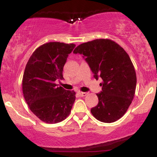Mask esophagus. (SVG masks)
Segmentation results:
<instances>
[{
  "label": "esophagus",
  "instance_id": "obj_1",
  "mask_svg": "<svg viewBox=\"0 0 157 157\" xmlns=\"http://www.w3.org/2000/svg\"><path fill=\"white\" fill-rule=\"evenodd\" d=\"M77 94H78L79 96H86L87 95V93H86V92H82V91H78L77 92Z\"/></svg>",
  "mask_w": 157,
  "mask_h": 157
}]
</instances>
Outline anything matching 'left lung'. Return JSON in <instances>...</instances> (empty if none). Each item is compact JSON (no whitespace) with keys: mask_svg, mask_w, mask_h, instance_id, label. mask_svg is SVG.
Here are the masks:
<instances>
[{"mask_svg":"<svg viewBox=\"0 0 157 157\" xmlns=\"http://www.w3.org/2000/svg\"><path fill=\"white\" fill-rule=\"evenodd\" d=\"M74 53L82 54L94 78L102 79L92 115L104 123L117 121L125 114L136 91V71L129 56L116 42L103 38L80 44Z\"/></svg>","mask_w":157,"mask_h":157,"instance_id":"left-lung-1","label":"left lung"}]
</instances>
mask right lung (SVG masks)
<instances>
[{
  "label": "right lung",
  "mask_w": 157,
  "mask_h": 157,
  "mask_svg": "<svg viewBox=\"0 0 157 157\" xmlns=\"http://www.w3.org/2000/svg\"><path fill=\"white\" fill-rule=\"evenodd\" d=\"M74 44L49 42L35 50L25 66L22 89L32 112L42 121L56 124L70 114L76 100L74 91L57 86L63 79V68L75 48Z\"/></svg>",
  "instance_id": "right-lung-1"
}]
</instances>
